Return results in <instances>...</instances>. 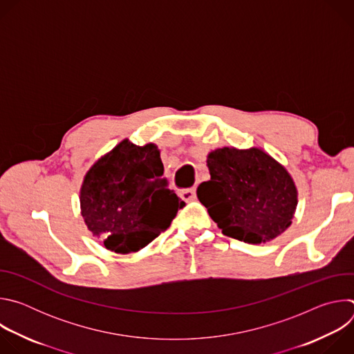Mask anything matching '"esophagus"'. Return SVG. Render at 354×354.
Wrapping results in <instances>:
<instances>
[{
    "label": "esophagus",
    "mask_w": 354,
    "mask_h": 354,
    "mask_svg": "<svg viewBox=\"0 0 354 354\" xmlns=\"http://www.w3.org/2000/svg\"><path fill=\"white\" fill-rule=\"evenodd\" d=\"M180 197L185 200V201H193L196 200V187H189V189H183L180 190Z\"/></svg>",
    "instance_id": "1"
}]
</instances>
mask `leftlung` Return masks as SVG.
Segmentation results:
<instances>
[{
  "instance_id": "obj_1",
  "label": "left lung",
  "mask_w": 354,
  "mask_h": 354,
  "mask_svg": "<svg viewBox=\"0 0 354 354\" xmlns=\"http://www.w3.org/2000/svg\"><path fill=\"white\" fill-rule=\"evenodd\" d=\"M210 180L197 197L223 234L248 243L274 239L284 232L297 207L290 174L259 148L224 147L207 157Z\"/></svg>"
}]
</instances>
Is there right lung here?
<instances>
[{
  "label": "right lung",
  "instance_id": "obj_1",
  "mask_svg": "<svg viewBox=\"0 0 354 354\" xmlns=\"http://www.w3.org/2000/svg\"><path fill=\"white\" fill-rule=\"evenodd\" d=\"M162 175L157 145L122 141L85 175L80 201L88 230L118 254L154 241L185 206Z\"/></svg>",
  "mask_w": 354,
  "mask_h": 354
}]
</instances>
